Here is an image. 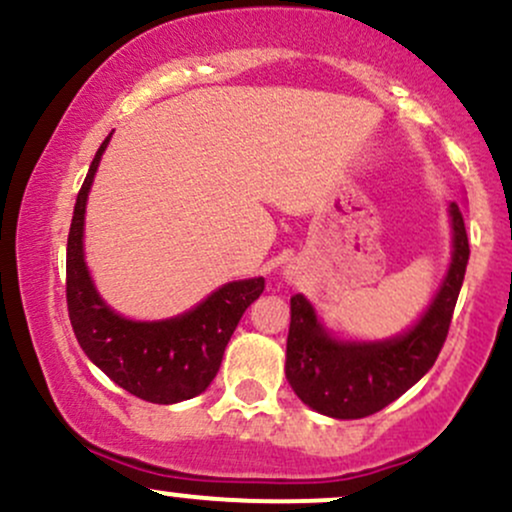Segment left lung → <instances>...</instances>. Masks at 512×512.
<instances>
[{
	"instance_id": "8db88e82",
	"label": "left lung",
	"mask_w": 512,
	"mask_h": 512,
	"mask_svg": "<svg viewBox=\"0 0 512 512\" xmlns=\"http://www.w3.org/2000/svg\"><path fill=\"white\" fill-rule=\"evenodd\" d=\"M449 216L454 228L452 265L428 313L411 333L369 345L335 342L320 328L311 303L301 294L291 296L286 379L306 406L330 418H367L428 374L447 340L469 262V238L457 201L449 204Z\"/></svg>"
}]
</instances>
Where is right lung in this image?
<instances>
[{
    "instance_id": "add662e5",
    "label": "right lung",
    "mask_w": 512,
    "mask_h": 512,
    "mask_svg": "<svg viewBox=\"0 0 512 512\" xmlns=\"http://www.w3.org/2000/svg\"><path fill=\"white\" fill-rule=\"evenodd\" d=\"M109 140L111 136H106L89 165L67 235L65 284L72 330L84 355L121 389L150 403L187 401L213 381L230 335L245 308L265 291V279L221 286L194 311L162 323H136L116 316L99 299L82 255L87 194Z\"/></svg>"
}]
</instances>
